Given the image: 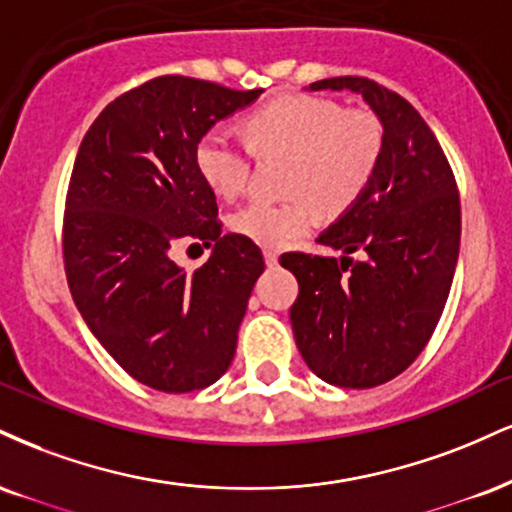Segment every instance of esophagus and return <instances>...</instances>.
Returning <instances> with one entry per match:
<instances>
[{
	"instance_id": "1",
	"label": "esophagus",
	"mask_w": 512,
	"mask_h": 512,
	"mask_svg": "<svg viewBox=\"0 0 512 512\" xmlns=\"http://www.w3.org/2000/svg\"><path fill=\"white\" fill-rule=\"evenodd\" d=\"M264 262H267V267H276V264H279V252L267 248L264 250Z\"/></svg>"
}]
</instances>
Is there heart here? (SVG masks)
Wrapping results in <instances>:
<instances>
[{
    "instance_id": "b5f03b06",
    "label": "heart",
    "mask_w": 512,
    "mask_h": 512,
    "mask_svg": "<svg viewBox=\"0 0 512 512\" xmlns=\"http://www.w3.org/2000/svg\"><path fill=\"white\" fill-rule=\"evenodd\" d=\"M245 143L260 157H286L281 202L252 200L231 214V229L260 245H286L315 224L317 202L341 212L365 193L384 152V128L367 109L319 95H279L243 119ZM195 166L219 197L243 193L250 151L224 131H207L195 145Z\"/></svg>"
}]
</instances>
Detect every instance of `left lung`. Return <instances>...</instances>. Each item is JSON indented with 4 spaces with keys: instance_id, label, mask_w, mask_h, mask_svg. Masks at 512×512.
I'll return each mask as SVG.
<instances>
[{
    "instance_id": "8db88e82",
    "label": "left lung",
    "mask_w": 512,
    "mask_h": 512,
    "mask_svg": "<svg viewBox=\"0 0 512 512\" xmlns=\"http://www.w3.org/2000/svg\"><path fill=\"white\" fill-rule=\"evenodd\" d=\"M310 90L362 95L384 128V152L365 193L317 238L341 260L281 255L300 288L293 336L326 384L372 389L405 372L439 324L460 250V195L432 128L398 92L360 76Z\"/></svg>"
}]
</instances>
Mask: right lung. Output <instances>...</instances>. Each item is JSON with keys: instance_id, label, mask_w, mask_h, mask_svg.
<instances>
[{"instance_id": "add662e5", "label": "right lung", "mask_w": 512, "mask_h": 512, "mask_svg": "<svg viewBox=\"0 0 512 512\" xmlns=\"http://www.w3.org/2000/svg\"><path fill=\"white\" fill-rule=\"evenodd\" d=\"M262 92L152 78L109 102L78 147L64 212L66 281L97 341L150 389H205L236 353L264 257L240 233L221 236L195 145ZM181 242L212 244L213 255L183 273L170 257Z\"/></svg>"}]
</instances>
